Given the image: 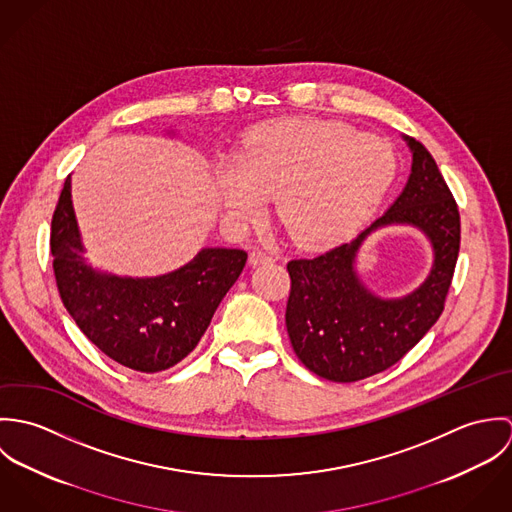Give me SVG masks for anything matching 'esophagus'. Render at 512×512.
Masks as SVG:
<instances>
[{
  "mask_svg": "<svg viewBox=\"0 0 512 512\" xmlns=\"http://www.w3.org/2000/svg\"><path fill=\"white\" fill-rule=\"evenodd\" d=\"M272 260H274L272 254H268V252H264V250H260V248H254V250L250 252V264H252V266L268 264V262H272Z\"/></svg>",
  "mask_w": 512,
  "mask_h": 512,
  "instance_id": "1",
  "label": "esophagus"
}]
</instances>
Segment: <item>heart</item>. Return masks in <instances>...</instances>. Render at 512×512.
<instances>
[{
    "mask_svg": "<svg viewBox=\"0 0 512 512\" xmlns=\"http://www.w3.org/2000/svg\"><path fill=\"white\" fill-rule=\"evenodd\" d=\"M396 175L392 147L376 136L313 118L278 120L250 130L220 167L226 215L250 222L274 195L276 213L301 246H329L349 236L382 201Z\"/></svg>",
    "mask_w": 512,
    "mask_h": 512,
    "instance_id": "b5f03b06",
    "label": "heart"
}]
</instances>
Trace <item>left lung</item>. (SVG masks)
<instances>
[{
    "mask_svg": "<svg viewBox=\"0 0 512 512\" xmlns=\"http://www.w3.org/2000/svg\"><path fill=\"white\" fill-rule=\"evenodd\" d=\"M404 140L412 173L392 207L355 240L288 262L286 327L293 351L311 372L333 382H357L396 365L438 321L451 286L461 240L457 203L430 151L414 138ZM388 223L420 227L435 248L427 282L398 300L374 296L354 270L365 236Z\"/></svg>",
    "mask_w": 512,
    "mask_h": 512,
    "instance_id": "left-lung-1",
    "label": "left lung"
}]
</instances>
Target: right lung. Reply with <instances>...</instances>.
I'll use <instances>...</instances> for the list:
<instances>
[{"label":"right lung","mask_w":512,"mask_h":512,"mask_svg":"<svg viewBox=\"0 0 512 512\" xmlns=\"http://www.w3.org/2000/svg\"><path fill=\"white\" fill-rule=\"evenodd\" d=\"M71 201V175L51 222L53 270L78 329L112 361L159 372L183 361L205 335L248 254L203 248L183 268L157 278H120L86 264Z\"/></svg>","instance_id":"1"}]
</instances>
